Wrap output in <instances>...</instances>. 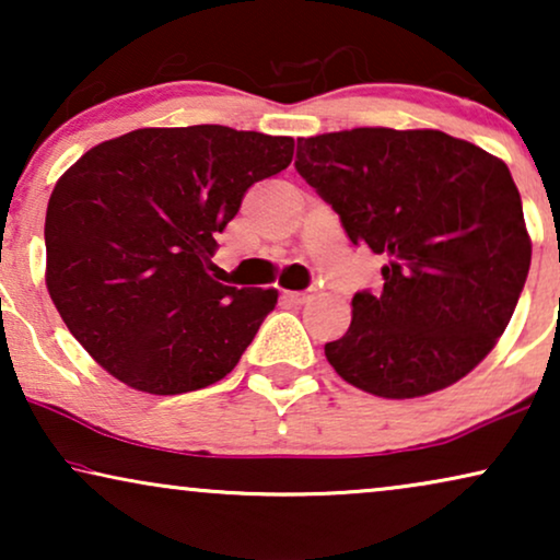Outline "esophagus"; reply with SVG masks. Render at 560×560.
<instances>
[{
	"label": "esophagus",
	"mask_w": 560,
	"mask_h": 560,
	"mask_svg": "<svg viewBox=\"0 0 560 560\" xmlns=\"http://www.w3.org/2000/svg\"><path fill=\"white\" fill-rule=\"evenodd\" d=\"M311 298H313V290H290V293H285V301L293 303V305L308 303Z\"/></svg>",
	"instance_id": "1"
}]
</instances>
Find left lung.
<instances>
[{
    "instance_id": "obj_1",
    "label": "left lung",
    "mask_w": 560,
    "mask_h": 560,
    "mask_svg": "<svg viewBox=\"0 0 560 560\" xmlns=\"http://www.w3.org/2000/svg\"><path fill=\"white\" fill-rule=\"evenodd\" d=\"M295 171L351 244L387 259L380 293L351 298L328 364L389 400L466 377L504 334L530 270L508 165L439 129L357 127L298 137Z\"/></svg>"
}]
</instances>
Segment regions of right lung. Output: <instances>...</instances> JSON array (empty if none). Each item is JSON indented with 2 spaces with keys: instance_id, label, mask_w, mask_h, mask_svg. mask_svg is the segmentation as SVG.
<instances>
[{
  "instance_id": "add662e5",
  "label": "right lung",
  "mask_w": 560,
  "mask_h": 560,
  "mask_svg": "<svg viewBox=\"0 0 560 560\" xmlns=\"http://www.w3.org/2000/svg\"><path fill=\"white\" fill-rule=\"evenodd\" d=\"M293 137L221 125L135 129L91 148L45 213V282L75 341L125 385L180 395L226 377L278 290L209 275L217 234Z\"/></svg>"
}]
</instances>
